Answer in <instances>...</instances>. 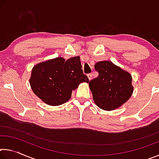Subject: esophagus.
I'll list each match as a JSON object with an SVG mask.
<instances>
[{"label":"esophagus","instance_id":"1","mask_svg":"<svg viewBox=\"0 0 159 159\" xmlns=\"http://www.w3.org/2000/svg\"><path fill=\"white\" fill-rule=\"evenodd\" d=\"M87 76H88V79H89L90 80L92 79V78H93V75L91 74H87Z\"/></svg>","mask_w":159,"mask_h":159}]
</instances>
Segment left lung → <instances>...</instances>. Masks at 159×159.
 <instances>
[{"label": "left lung", "mask_w": 159, "mask_h": 159, "mask_svg": "<svg viewBox=\"0 0 159 159\" xmlns=\"http://www.w3.org/2000/svg\"><path fill=\"white\" fill-rule=\"evenodd\" d=\"M95 69L99 75L89 82V87L97 105L111 111L128 100L133 92L130 74L109 61L97 62Z\"/></svg>", "instance_id": "8db88e82"}]
</instances>
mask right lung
<instances>
[{
  "label": "right lung",
  "mask_w": 159,
  "mask_h": 159,
  "mask_svg": "<svg viewBox=\"0 0 159 159\" xmlns=\"http://www.w3.org/2000/svg\"><path fill=\"white\" fill-rule=\"evenodd\" d=\"M79 57H57L35 66L29 80L32 90L45 103L57 106L71 98L80 83L89 82L83 74Z\"/></svg>",
  "instance_id": "1"
}]
</instances>
